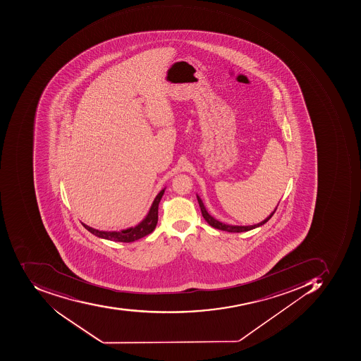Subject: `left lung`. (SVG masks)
Segmentation results:
<instances>
[{
  "label": "left lung",
  "instance_id": "left-lung-1",
  "mask_svg": "<svg viewBox=\"0 0 361 361\" xmlns=\"http://www.w3.org/2000/svg\"><path fill=\"white\" fill-rule=\"evenodd\" d=\"M196 197H197L198 204H200V210H202V214H203L204 219L208 222L209 226H212V228H218V230H222V231H228V232H233V233H240V232H246L250 231L252 228H258V226H264L267 221H268L270 218L274 216V212H276V208H278V205L274 208V212L271 214H269L268 217L266 219L262 220V222L257 224H252V226H232V224H224V222L219 221V220L216 219V218L212 217V214H208L207 209H206L205 205H204L203 200L202 198L198 196V194H196ZM280 203V202H279Z\"/></svg>",
  "mask_w": 361,
  "mask_h": 361
}]
</instances>
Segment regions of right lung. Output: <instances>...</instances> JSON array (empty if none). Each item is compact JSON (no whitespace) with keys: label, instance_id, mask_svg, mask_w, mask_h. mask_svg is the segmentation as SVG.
I'll return each mask as SVG.
<instances>
[{"label":"right lung","instance_id":"obj_1","mask_svg":"<svg viewBox=\"0 0 361 361\" xmlns=\"http://www.w3.org/2000/svg\"><path fill=\"white\" fill-rule=\"evenodd\" d=\"M166 188H164L159 193L156 195L155 200H153L151 208L147 216L142 220L140 224L131 228H125L121 231H99L97 228H91L87 224H82V226L87 228L90 233L93 235L97 236L104 240H113V242H123V243H130V242H135V240H140V238L147 236V234L152 233L155 230L156 224L158 221V205L165 193Z\"/></svg>","mask_w":361,"mask_h":361}]
</instances>
